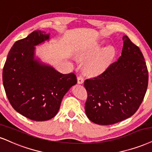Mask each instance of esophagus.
<instances>
[{
  "label": "esophagus",
  "mask_w": 152,
  "mask_h": 152,
  "mask_svg": "<svg viewBox=\"0 0 152 152\" xmlns=\"http://www.w3.org/2000/svg\"><path fill=\"white\" fill-rule=\"evenodd\" d=\"M77 83L80 84V85H81V84H83L84 83V78H83V77H82V76L77 77Z\"/></svg>",
  "instance_id": "esophagus-1"
}]
</instances>
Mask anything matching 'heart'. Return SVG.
<instances>
[{"label": "heart", "mask_w": 152, "mask_h": 152, "mask_svg": "<svg viewBox=\"0 0 152 152\" xmlns=\"http://www.w3.org/2000/svg\"><path fill=\"white\" fill-rule=\"evenodd\" d=\"M102 45L96 44L89 50L80 53L82 59L87 61V72L91 76H98L102 74L107 69L115 55V50L113 46H108L103 48Z\"/></svg>", "instance_id": "obj_1"}]
</instances>
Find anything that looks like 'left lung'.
I'll return each mask as SVG.
<instances>
[{
  "label": "left lung",
  "instance_id": "obj_1",
  "mask_svg": "<svg viewBox=\"0 0 152 152\" xmlns=\"http://www.w3.org/2000/svg\"><path fill=\"white\" fill-rule=\"evenodd\" d=\"M121 56L98 77L85 81V113L91 122L107 125L132 116L143 101L148 70L138 46L123 36Z\"/></svg>",
  "mask_w": 152,
  "mask_h": 152
}]
</instances>
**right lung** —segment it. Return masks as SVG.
<instances>
[{
    "instance_id": "add662e5",
    "label": "right lung",
    "mask_w": 152,
    "mask_h": 152,
    "mask_svg": "<svg viewBox=\"0 0 152 152\" xmlns=\"http://www.w3.org/2000/svg\"><path fill=\"white\" fill-rule=\"evenodd\" d=\"M49 40L50 33L36 30L17 41L3 67V87L11 106L32 121L53 118L63 96L77 84L74 73L59 72L35 55V46Z\"/></svg>"
}]
</instances>
